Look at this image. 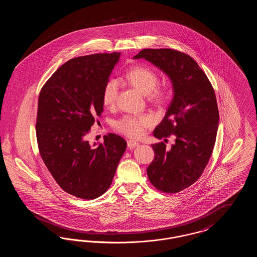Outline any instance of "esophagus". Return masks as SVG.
<instances>
[{
    "mask_svg": "<svg viewBox=\"0 0 257 257\" xmlns=\"http://www.w3.org/2000/svg\"><path fill=\"white\" fill-rule=\"evenodd\" d=\"M127 146L131 149V148L139 147L140 144L138 142H136V141H133V140H129V141H127Z\"/></svg>",
    "mask_w": 257,
    "mask_h": 257,
    "instance_id": "1",
    "label": "esophagus"
}]
</instances>
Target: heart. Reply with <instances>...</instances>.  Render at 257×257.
Here are the masks:
<instances>
[{"mask_svg":"<svg viewBox=\"0 0 257 257\" xmlns=\"http://www.w3.org/2000/svg\"><path fill=\"white\" fill-rule=\"evenodd\" d=\"M126 78L129 83L140 90L143 94H148V99L154 102H160L167 97V91L157 87L159 84V77L153 69L138 65L129 69L126 73ZM119 89L118 81L110 79L106 82L102 90V102L106 107H112L116 101ZM154 124V117L151 114L132 115L126 114L116 120L114 128L130 138H139L145 133V130Z\"/></svg>","mask_w":257,"mask_h":257,"instance_id":"obj_1","label":"heart"}]
</instances>
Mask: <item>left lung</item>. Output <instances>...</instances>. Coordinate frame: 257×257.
Here are the masks:
<instances>
[{"mask_svg": "<svg viewBox=\"0 0 257 257\" xmlns=\"http://www.w3.org/2000/svg\"><path fill=\"white\" fill-rule=\"evenodd\" d=\"M134 59L150 61L172 83L173 98L153 135L160 140L173 135L175 144L171 149L163 142L152 145L155 158L147 171L156 189L175 194L196 182L212 155L219 125L215 91L196 61L182 52L144 49Z\"/></svg>", "mask_w": 257, "mask_h": 257, "instance_id": "left-lung-1", "label": "left lung"}]
</instances>
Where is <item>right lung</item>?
Wrapping results in <instances>:
<instances>
[{
  "instance_id": "add662e5",
  "label": "right lung",
  "mask_w": 257,
  "mask_h": 257,
  "mask_svg": "<svg viewBox=\"0 0 257 257\" xmlns=\"http://www.w3.org/2000/svg\"><path fill=\"white\" fill-rule=\"evenodd\" d=\"M120 53L94 54L66 61L50 77L38 97L40 156L61 189L94 199L109 188L127 144L118 135L90 146L86 135L103 111L102 90Z\"/></svg>"
}]
</instances>
